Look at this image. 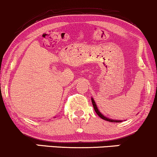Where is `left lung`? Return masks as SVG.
<instances>
[{
    "instance_id": "obj_1",
    "label": "left lung",
    "mask_w": 157,
    "mask_h": 157,
    "mask_svg": "<svg viewBox=\"0 0 157 157\" xmlns=\"http://www.w3.org/2000/svg\"><path fill=\"white\" fill-rule=\"evenodd\" d=\"M92 105L93 106H94V111H95V113H97L98 115V116L101 117L102 119H104L105 121H109V122H115V123H118V122H121L122 121L121 120H115V119H111V118H107V117H106L105 115H104L102 114V113H101V112L99 111V109H98L97 105L95 104V101H94V100L92 98Z\"/></svg>"
}]
</instances>
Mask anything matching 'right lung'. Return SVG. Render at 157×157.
<instances>
[{"instance_id": "obj_1", "label": "right lung", "mask_w": 157, "mask_h": 157, "mask_svg": "<svg viewBox=\"0 0 157 157\" xmlns=\"http://www.w3.org/2000/svg\"><path fill=\"white\" fill-rule=\"evenodd\" d=\"M55 118H56V117H55Z\"/></svg>"}]
</instances>
